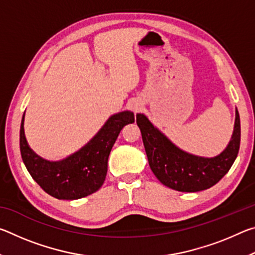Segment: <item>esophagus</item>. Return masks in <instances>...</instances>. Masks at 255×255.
Wrapping results in <instances>:
<instances>
[{
    "label": "esophagus",
    "mask_w": 255,
    "mask_h": 255,
    "mask_svg": "<svg viewBox=\"0 0 255 255\" xmlns=\"http://www.w3.org/2000/svg\"><path fill=\"white\" fill-rule=\"evenodd\" d=\"M132 109L135 110V111H138V110L140 109V106H139V105H137V103H135V105L132 106Z\"/></svg>",
    "instance_id": "34e87169"
}]
</instances>
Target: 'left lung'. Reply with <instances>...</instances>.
<instances>
[{"label": "left lung", "instance_id": "1", "mask_svg": "<svg viewBox=\"0 0 255 255\" xmlns=\"http://www.w3.org/2000/svg\"><path fill=\"white\" fill-rule=\"evenodd\" d=\"M150 170L166 187L181 192L209 189L221 180L237 157L241 143V122L237 109L231 140L221 154L204 157L174 145L144 114L136 115Z\"/></svg>", "mask_w": 255, "mask_h": 255}]
</instances>
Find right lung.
Listing matches in <instances>:
<instances>
[{
    "mask_svg": "<svg viewBox=\"0 0 255 255\" xmlns=\"http://www.w3.org/2000/svg\"><path fill=\"white\" fill-rule=\"evenodd\" d=\"M135 122L131 111L112 115L88 144L60 161H47L30 148L24 135V114L20 127V152L32 179L51 197L75 200L102 187L108 158L122 129Z\"/></svg>",
    "mask_w": 255,
    "mask_h": 255,
    "instance_id": "obj_1",
    "label": "right lung"
}]
</instances>
